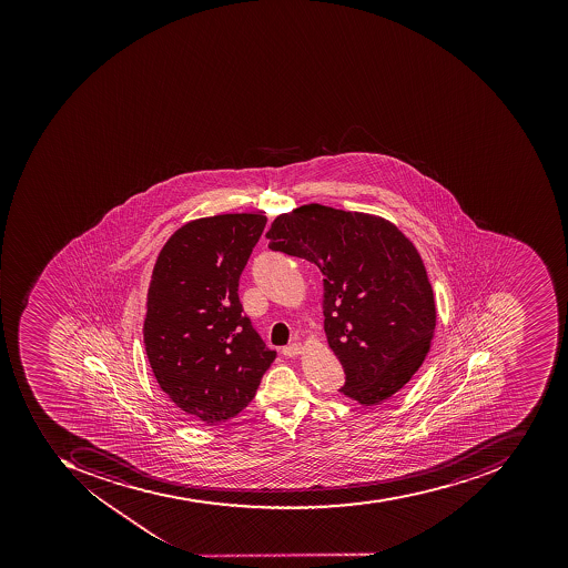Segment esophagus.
Returning <instances> with one entry per match:
<instances>
[{
    "label": "esophagus",
    "mask_w": 568,
    "mask_h": 568,
    "mask_svg": "<svg viewBox=\"0 0 568 568\" xmlns=\"http://www.w3.org/2000/svg\"><path fill=\"white\" fill-rule=\"evenodd\" d=\"M302 351H304L302 344L294 343L290 344V346L283 347L282 353L285 354L286 358H294V356H298Z\"/></svg>",
    "instance_id": "esophagus-1"
}]
</instances>
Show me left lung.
Returning a JSON list of instances; mask_svg holds the SVG:
<instances>
[{
  "instance_id": "8db88e82",
  "label": "left lung",
  "mask_w": 568,
  "mask_h": 568,
  "mask_svg": "<svg viewBox=\"0 0 568 568\" xmlns=\"http://www.w3.org/2000/svg\"><path fill=\"white\" fill-rule=\"evenodd\" d=\"M266 237L322 271L323 325L346 374L341 393L363 407L398 393L435 337V294L414 243L384 217L318 203L278 215Z\"/></svg>"
}]
</instances>
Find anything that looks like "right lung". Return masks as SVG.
<instances>
[{
    "instance_id": "right-lung-1",
    "label": "right lung",
    "mask_w": 568,
    "mask_h": 568,
    "mask_svg": "<svg viewBox=\"0 0 568 568\" xmlns=\"http://www.w3.org/2000/svg\"><path fill=\"white\" fill-rule=\"evenodd\" d=\"M266 222L261 214L194 219L169 237L151 274L144 346L154 377L175 407L210 426L254 399L276 358L237 297Z\"/></svg>"
}]
</instances>
